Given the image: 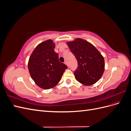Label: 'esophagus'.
I'll use <instances>...</instances> for the list:
<instances>
[{
	"mask_svg": "<svg viewBox=\"0 0 131 131\" xmlns=\"http://www.w3.org/2000/svg\"><path fill=\"white\" fill-rule=\"evenodd\" d=\"M64 63H65V64L67 66H68V63H67V62H66V61H65L64 62Z\"/></svg>",
	"mask_w": 131,
	"mask_h": 131,
	"instance_id": "esophagus-1",
	"label": "esophagus"
}]
</instances>
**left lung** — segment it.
<instances>
[{
	"label": "left lung",
	"mask_w": 131,
	"mask_h": 131,
	"mask_svg": "<svg viewBox=\"0 0 131 131\" xmlns=\"http://www.w3.org/2000/svg\"><path fill=\"white\" fill-rule=\"evenodd\" d=\"M77 58L78 67L74 72L77 80L85 86L92 85L102 77L105 63L102 56L92 43L81 38L67 42Z\"/></svg>",
	"instance_id": "1"
}]
</instances>
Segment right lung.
<instances>
[{"label":"right lung","mask_w":131,"mask_h":131,"mask_svg":"<svg viewBox=\"0 0 131 131\" xmlns=\"http://www.w3.org/2000/svg\"><path fill=\"white\" fill-rule=\"evenodd\" d=\"M55 43L48 39L38 44L29 57L28 68L31 78L39 88H53L60 81L67 67L61 63L55 52Z\"/></svg>","instance_id":"right-lung-1"}]
</instances>
